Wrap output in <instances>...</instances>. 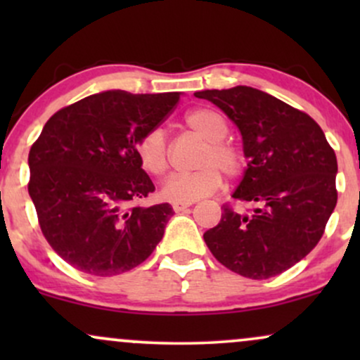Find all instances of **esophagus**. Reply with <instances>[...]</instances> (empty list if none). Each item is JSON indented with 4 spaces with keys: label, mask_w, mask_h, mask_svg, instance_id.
<instances>
[{
    "label": "esophagus",
    "mask_w": 360,
    "mask_h": 360,
    "mask_svg": "<svg viewBox=\"0 0 360 360\" xmlns=\"http://www.w3.org/2000/svg\"><path fill=\"white\" fill-rule=\"evenodd\" d=\"M189 203H172V210H174V212H183V210H186V208H189Z\"/></svg>",
    "instance_id": "obj_1"
}]
</instances>
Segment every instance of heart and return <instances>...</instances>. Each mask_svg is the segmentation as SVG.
Listing matches in <instances>:
<instances>
[{"instance_id": "obj_1", "label": "heart", "mask_w": 360, "mask_h": 360, "mask_svg": "<svg viewBox=\"0 0 360 360\" xmlns=\"http://www.w3.org/2000/svg\"><path fill=\"white\" fill-rule=\"evenodd\" d=\"M186 127L206 140L198 166L200 169L186 174L171 176L162 186L164 198L176 203H191L210 196L220 188L221 174L235 179L245 167V157L233 143L226 142V120L210 108L189 111L184 117ZM137 157L140 166L152 176L166 174L169 169V142L162 128H150L139 139Z\"/></svg>"}]
</instances>
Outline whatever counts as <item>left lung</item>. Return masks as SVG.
Masks as SVG:
<instances>
[{"instance_id":"8db88e82","label":"left lung","mask_w":360,"mask_h":360,"mask_svg":"<svg viewBox=\"0 0 360 360\" xmlns=\"http://www.w3.org/2000/svg\"><path fill=\"white\" fill-rule=\"evenodd\" d=\"M194 96L217 105L240 130L249 164L233 198L255 206L240 213L223 205L220 223L203 235L206 245L243 278L288 271L315 249L335 208V152L309 115L264 91L235 86Z\"/></svg>"}]
</instances>
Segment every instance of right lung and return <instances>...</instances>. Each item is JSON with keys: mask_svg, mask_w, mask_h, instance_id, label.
I'll return each mask as SVG.
<instances>
[{"mask_svg": "<svg viewBox=\"0 0 360 360\" xmlns=\"http://www.w3.org/2000/svg\"><path fill=\"white\" fill-rule=\"evenodd\" d=\"M179 93L105 91L53 113L28 154V194L45 240L77 271L117 276L162 240L172 206L134 205L155 186L139 139L166 120Z\"/></svg>", "mask_w": 360, "mask_h": 360, "instance_id": "obj_1", "label": "right lung"}]
</instances>
